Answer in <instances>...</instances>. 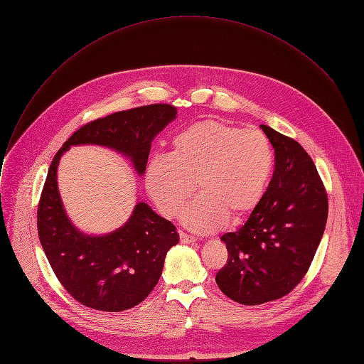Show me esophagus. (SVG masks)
Returning a JSON list of instances; mask_svg holds the SVG:
<instances>
[{
  "mask_svg": "<svg viewBox=\"0 0 364 364\" xmlns=\"http://www.w3.org/2000/svg\"><path fill=\"white\" fill-rule=\"evenodd\" d=\"M180 242L181 243H196L197 242V239L196 237H193V236H188L187 233H184V232H180Z\"/></svg>",
  "mask_w": 364,
  "mask_h": 364,
  "instance_id": "obj_1",
  "label": "esophagus"
}]
</instances>
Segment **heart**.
Returning a JSON list of instances; mask_svg holds the SVG:
<instances>
[{"label": "heart", "mask_w": 364, "mask_h": 364, "mask_svg": "<svg viewBox=\"0 0 364 364\" xmlns=\"http://www.w3.org/2000/svg\"><path fill=\"white\" fill-rule=\"evenodd\" d=\"M272 168V145L262 131L203 119L174 136L170 157L149 160L145 188L160 213L174 218L197 186L201 196L181 220L194 232L210 233L228 216L242 219L261 203Z\"/></svg>", "instance_id": "obj_1"}]
</instances>
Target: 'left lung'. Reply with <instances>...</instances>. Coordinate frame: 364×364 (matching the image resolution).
<instances>
[{
	"mask_svg": "<svg viewBox=\"0 0 364 364\" xmlns=\"http://www.w3.org/2000/svg\"><path fill=\"white\" fill-rule=\"evenodd\" d=\"M275 151V171L246 223L220 239L228 264L216 284L230 299L259 305L289 294L304 278L321 242L328 201L306 151L292 138L261 125Z\"/></svg>",
	"mask_w": 364,
	"mask_h": 364,
	"instance_id": "8db88e82",
	"label": "left lung"
}]
</instances>
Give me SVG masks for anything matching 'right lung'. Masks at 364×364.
Here are the masks:
<instances>
[{"label":"right lung","mask_w":364,"mask_h":364,"mask_svg":"<svg viewBox=\"0 0 364 364\" xmlns=\"http://www.w3.org/2000/svg\"><path fill=\"white\" fill-rule=\"evenodd\" d=\"M177 108L155 103L115 112L79 128L50 164L37 210L38 237L65 289L82 305L119 313L142 302L157 285L167 252L178 243L176 226L138 201L129 219L107 235H87L69 219L58 187L62 155L73 145L107 146L144 176L151 142Z\"/></svg>","instance_id":"right-lung-1"}]
</instances>
